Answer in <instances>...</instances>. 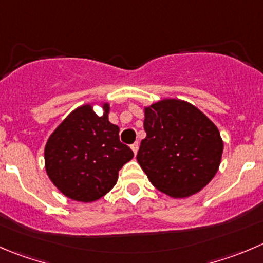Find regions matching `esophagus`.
Listing matches in <instances>:
<instances>
[{
	"mask_svg": "<svg viewBox=\"0 0 263 263\" xmlns=\"http://www.w3.org/2000/svg\"><path fill=\"white\" fill-rule=\"evenodd\" d=\"M131 149H132V152H134V154L136 155L137 152H139V141L134 142V144L131 145Z\"/></svg>",
	"mask_w": 263,
	"mask_h": 263,
	"instance_id": "1",
	"label": "esophagus"
}]
</instances>
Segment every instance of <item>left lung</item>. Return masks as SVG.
<instances>
[{
  "label": "left lung",
  "mask_w": 263,
  "mask_h": 263,
  "mask_svg": "<svg viewBox=\"0 0 263 263\" xmlns=\"http://www.w3.org/2000/svg\"><path fill=\"white\" fill-rule=\"evenodd\" d=\"M137 162L150 182L172 198H187L215 177L222 157L220 131L193 104L164 99L145 108Z\"/></svg>",
  "instance_id": "1"
}]
</instances>
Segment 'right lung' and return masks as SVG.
Returning <instances> with one entry per match:
<instances>
[{"label":"right lung","mask_w":263,"mask_h":263,"mask_svg":"<svg viewBox=\"0 0 263 263\" xmlns=\"http://www.w3.org/2000/svg\"><path fill=\"white\" fill-rule=\"evenodd\" d=\"M108 103L96 114L91 104L74 109L48 137L45 167L53 185L65 196L83 203L105 195L118 172L134 158L119 141V127L110 123Z\"/></svg>","instance_id":"obj_1"}]
</instances>
